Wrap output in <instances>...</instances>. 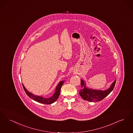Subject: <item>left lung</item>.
Masks as SVG:
<instances>
[{
	"instance_id": "obj_1",
	"label": "left lung",
	"mask_w": 133,
	"mask_h": 133,
	"mask_svg": "<svg viewBox=\"0 0 133 133\" xmlns=\"http://www.w3.org/2000/svg\"><path fill=\"white\" fill-rule=\"evenodd\" d=\"M116 80L114 81L110 87L105 90H95L88 88L86 87L85 83L81 79V86L83 87L79 91V95L84 100L90 102H98L102 100L113 90L115 87Z\"/></svg>"
}]
</instances>
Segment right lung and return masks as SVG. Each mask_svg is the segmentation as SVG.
<instances>
[{
	"label": "right lung",
	"instance_id": "1",
	"mask_svg": "<svg viewBox=\"0 0 133 133\" xmlns=\"http://www.w3.org/2000/svg\"><path fill=\"white\" fill-rule=\"evenodd\" d=\"M64 81H61L58 83L57 87L56 88L55 92L52 96L49 98H44V97H43L42 96H39L34 95L32 93L29 92L23 85V84L22 85L25 92L30 98H31L32 99L35 100L38 102H39L42 104H51L55 102L58 98L60 94V90H61V87H62L63 84H64Z\"/></svg>",
	"mask_w": 133,
	"mask_h": 133
}]
</instances>
